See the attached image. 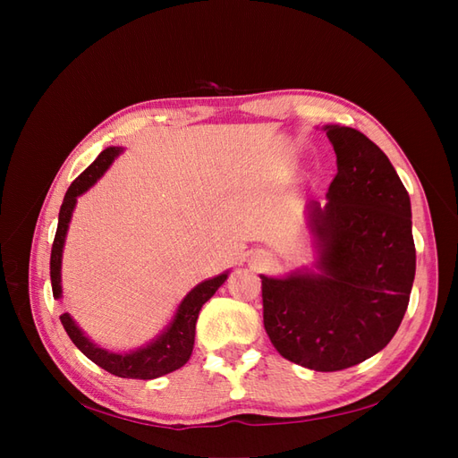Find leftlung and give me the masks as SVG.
Wrapping results in <instances>:
<instances>
[{
  "label": "left lung",
  "mask_w": 458,
  "mask_h": 458,
  "mask_svg": "<svg viewBox=\"0 0 458 458\" xmlns=\"http://www.w3.org/2000/svg\"><path fill=\"white\" fill-rule=\"evenodd\" d=\"M338 174L311 227L321 275L261 276L263 325L288 361L321 372L363 363L394 338L417 269L411 200L392 162L361 131L327 126Z\"/></svg>",
  "instance_id": "1"
}]
</instances>
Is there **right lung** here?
Returning <instances> with one entry per match:
<instances>
[{
  "mask_svg": "<svg viewBox=\"0 0 458 458\" xmlns=\"http://www.w3.org/2000/svg\"><path fill=\"white\" fill-rule=\"evenodd\" d=\"M118 152H120L118 147L105 148L89 168L81 172L66 191L64 200L61 204L59 225H57V233H55V241L51 246V261H49L51 288H53L55 298L61 296L63 244L66 237L68 221H71L72 210L76 206V197H80L81 192H86L97 179L105 174L110 162L118 157ZM225 279H227V273L214 276V279L204 281L199 286L192 288L191 293L183 298L170 328L165 330L155 344H150L147 348L133 353L118 355V353H108L101 348H97V345H93L84 335H81V330L76 327V323L68 313L61 315V323L66 330V335L74 342L76 348L88 359H91L95 365L105 369L106 372L114 374V377H120V378H140V380L158 378L172 370L182 369L189 361V357L192 353V345H195V328H197L199 311L204 303L216 294V290L225 283Z\"/></svg>",
  "mask_w": 458,
  "mask_h": 458,
  "instance_id": "add662e5",
  "label": "right lung"
}]
</instances>
